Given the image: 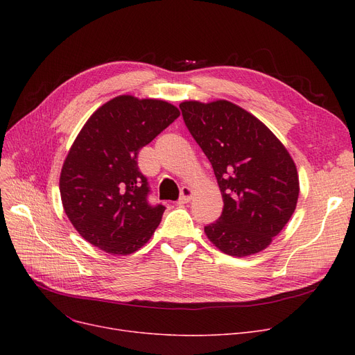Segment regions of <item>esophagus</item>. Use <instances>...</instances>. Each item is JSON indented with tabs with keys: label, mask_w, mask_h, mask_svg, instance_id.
<instances>
[{
	"label": "esophagus",
	"mask_w": 355,
	"mask_h": 355,
	"mask_svg": "<svg viewBox=\"0 0 355 355\" xmlns=\"http://www.w3.org/2000/svg\"><path fill=\"white\" fill-rule=\"evenodd\" d=\"M193 190L190 187H182L181 189V196L178 198V204H185L189 202L191 198H193Z\"/></svg>",
	"instance_id": "obj_1"
}]
</instances>
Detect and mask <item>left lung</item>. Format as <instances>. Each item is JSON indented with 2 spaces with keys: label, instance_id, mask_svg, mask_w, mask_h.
Segmentation results:
<instances>
[{
  "label": "left lung",
  "instance_id": "obj_1",
  "mask_svg": "<svg viewBox=\"0 0 355 355\" xmlns=\"http://www.w3.org/2000/svg\"><path fill=\"white\" fill-rule=\"evenodd\" d=\"M190 134L206 154L223 196V213L204 227L223 253L266 249L292 217L300 177L285 145L250 112L229 101L180 103Z\"/></svg>",
  "mask_w": 355,
  "mask_h": 355
}]
</instances>
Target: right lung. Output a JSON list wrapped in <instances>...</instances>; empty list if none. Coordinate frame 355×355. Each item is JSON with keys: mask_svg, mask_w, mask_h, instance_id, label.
I'll return each mask as SVG.
<instances>
[{"mask_svg": "<svg viewBox=\"0 0 355 355\" xmlns=\"http://www.w3.org/2000/svg\"><path fill=\"white\" fill-rule=\"evenodd\" d=\"M180 116L174 105L121 95L83 125L64 159L60 196L73 227L110 254H130L151 239L165 207L148 202L139 149Z\"/></svg>", "mask_w": 355, "mask_h": 355, "instance_id": "1", "label": "right lung"}]
</instances>
